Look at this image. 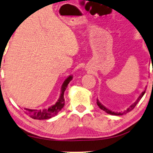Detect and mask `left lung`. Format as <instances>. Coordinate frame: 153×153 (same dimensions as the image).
I'll use <instances>...</instances> for the list:
<instances>
[{
    "mask_svg": "<svg viewBox=\"0 0 153 153\" xmlns=\"http://www.w3.org/2000/svg\"><path fill=\"white\" fill-rule=\"evenodd\" d=\"M145 90H146V89H145L144 90V91H143V92L141 93V94L139 96V97H138V99L137 100H136L135 102H134L133 104H132V105H130V107H128V108H127L126 110H125L124 111V112H112V111H111V110H109V109H107V108H106V107H105V106L104 105H102L101 103H100V102H99V100H97V105H98V107H100V109H102V110L103 111H105V112H106L107 113V114H112V115H123V114H126V113H127V112H130V111H132V109H133L134 108V107H135L136 105H137V104L138 103V102H140V100H141L142 99V97H143V95L145 94Z\"/></svg>",
    "mask_w": 153,
    "mask_h": 153,
    "instance_id": "left-lung-1",
    "label": "left lung"
}]
</instances>
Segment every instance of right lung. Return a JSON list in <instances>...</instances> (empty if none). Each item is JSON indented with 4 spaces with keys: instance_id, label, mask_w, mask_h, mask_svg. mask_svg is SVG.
<instances>
[{
    "instance_id": "obj_1",
    "label": "right lung",
    "mask_w": 153,
    "mask_h": 153,
    "mask_svg": "<svg viewBox=\"0 0 153 153\" xmlns=\"http://www.w3.org/2000/svg\"><path fill=\"white\" fill-rule=\"evenodd\" d=\"M72 79V75H70L64 80V83L62 84V89H61L60 97H59L57 102L55 103V105L51 106L48 109H39V110H38V109L24 108L25 112H26V114H28L31 118L35 120H47L56 115L59 111L62 110V109L64 107V105H65L64 104L65 102H64V91H65L68 84H69Z\"/></svg>"
}]
</instances>
